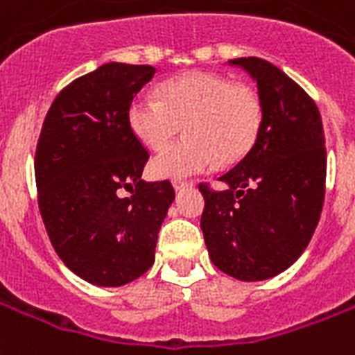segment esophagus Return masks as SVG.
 Masks as SVG:
<instances>
[{
	"mask_svg": "<svg viewBox=\"0 0 355 355\" xmlns=\"http://www.w3.org/2000/svg\"><path fill=\"white\" fill-rule=\"evenodd\" d=\"M193 184V182H190V180H173V188H175V190L177 191H180V190H184V188H190V186Z\"/></svg>",
	"mask_w": 355,
	"mask_h": 355,
	"instance_id": "1",
	"label": "esophagus"
}]
</instances>
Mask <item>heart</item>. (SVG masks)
Segmentation results:
<instances>
[{"label": "heart", "mask_w": 355, "mask_h": 355, "mask_svg": "<svg viewBox=\"0 0 355 355\" xmlns=\"http://www.w3.org/2000/svg\"><path fill=\"white\" fill-rule=\"evenodd\" d=\"M263 99L250 84L224 73L191 71L159 86V97L137 96L128 124L148 150H162L178 131L184 139L167 146L150 165L157 178H182L243 162L263 130Z\"/></svg>", "instance_id": "obj_1"}]
</instances>
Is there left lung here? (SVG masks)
<instances>
[{"label": "left lung", "instance_id": "obj_1", "mask_svg": "<svg viewBox=\"0 0 355 355\" xmlns=\"http://www.w3.org/2000/svg\"><path fill=\"white\" fill-rule=\"evenodd\" d=\"M263 99V130L254 150L224 177L227 190L199 184L201 230L212 263L239 280L286 271L311 243L325 196L322 116L312 97L261 58H237Z\"/></svg>", "mask_w": 355, "mask_h": 355}]
</instances>
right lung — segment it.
<instances>
[{"label": "right lung", "mask_w": 355, "mask_h": 355, "mask_svg": "<svg viewBox=\"0 0 355 355\" xmlns=\"http://www.w3.org/2000/svg\"><path fill=\"white\" fill-rule=\"evenodd\" d=\"M154 73L152 65H101L58 94L41 128V218L60 259L90 284L124 286L150 269L175 199L169 180L141 178L148 152L128 124V107Z\"/></svg>", "instance_id": "right-lung-1"}]
</instances>
